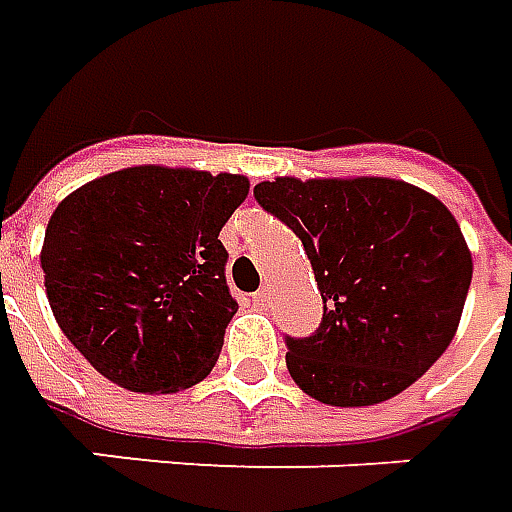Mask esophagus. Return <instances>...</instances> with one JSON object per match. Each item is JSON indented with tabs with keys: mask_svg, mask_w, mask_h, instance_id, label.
<instances>
[{
	"mask_svg": "<svg viewBox=\"0 0 512 512\" xmlns=\"http://www.w3.org/2000/svg\"><path fill=\"white\" fill-rule=\"evenodd\" d=\"M269 300H271V291L266 288V285H263L260 291H255V294H252V302H255L257 308H266V305H269Z\"/></svg>",
	"mask_w": 512,
	"mask_h": 512,
	"instance_id": "obj_1",
	"label": "esophagus"
}]
</instances>
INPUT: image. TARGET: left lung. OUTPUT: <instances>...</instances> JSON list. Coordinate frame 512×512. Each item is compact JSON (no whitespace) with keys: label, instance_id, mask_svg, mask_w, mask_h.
Returning <instances> with one entry per match:
<instances>
[{"label":"left lung","instance_id":"8db88e82","mask_svg":"<svg viewBox=\"0 0 512 512\" xmlns=\"http://www.w3.org/2000/svg\"><path fill=\"white\" fill-rule=\"evenodd\" d=\"M255 198L294 229L325 302L314 336L285 339L302 392L330 406H373L446 353L474 263L440 198L387 176H277L257 184Z\"/></svg>","mask_w":512,"mask_h":512}]
</instances>
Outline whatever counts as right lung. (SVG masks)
I'll return each mask as SVG.
<instances>
[{
	"label": "right lung",
	"mask_w": 512,
	"mask_h": 512,
	"mask_svg": "<svg viewBox=\"0 0 512 512\" xmlns=\"http://www.w3.org/2000/svg\"><path fill=\"white\" fill-rule=\"evenodd\" d=\"M249 179L137 165L55 207L41 269L52 316L103 378L131 392L204 381L238 311L218 232Z\"/></svg>",
	"instance_id": "obj_1"
}]
</instances>
